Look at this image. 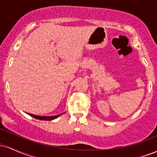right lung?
<instances>
[{
    "mask_svg": "<svg viewBox=\"0 0 157 157\" xmlns=\"http://www.w3.org/2000/svg\"><path fill=\"white\" fill-rule=\"evenodd\" d=\"M29 115L32 117L37 119V120H55V119L59 117L60 115H62L63 113H60V114L58 115H55V116H38V115H35V114H32V113H28Z\"/></svg>",
    "mask_w": 157,
    "mask_h": 157,
    "instance_id": "add662e5",
    "label": "right lung"
}]
</instances>
